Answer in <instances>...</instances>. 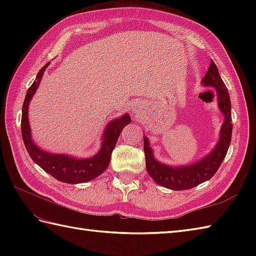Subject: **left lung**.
<instances>
[{
	"instance_id": "obj_1",
	"label": "left lung",
	"mask_w": 256,
	"mask_h": 256,
	"mask_svg": "<svg viewBox=\"0 0 256 256\" xmlns=\"http://www.w3.org/2000/svg\"><path fill=\"white\" fill-rule=\"evenodd\" d=\"M204 86H214L218 94V106L224 114V123L221 128L220 140L216 148L196 164L184 167H170L157 162L150 148L148 140L144 138V153L146 170L156 184L172 190H186L198 186L214 175L224 162L229 150L232 136L231 102L229 92L222 81L216 64L211 60L208 72L202 79Z\"/></svg>"
}]
</instances>
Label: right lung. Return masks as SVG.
<instances>
[{
	"label": "right lung",
	"mask_w": 256,
	"mask_h": 256,
	"mask_svg": "<svg viewBox=\"0 0 256 256\" xmlns=\"http://www.w3.org/2000/svg\"><path fill=\"white\" fill-rule=\"evenodd\" d=\"M50 62L46 64L37 74L36 80L27 90L25 100L22 108V136L25 144V148L28 152L32 160H34L38 166H40L46 172L50 174L57 180L67 182V184H80L89 182L91 179L100 176L101 174L106 170L108 162L111 160V154L116 148L118 138L121 134L124 126L131 122V118L125 114L121 118H116L110 122L106 128L104 138L101 145V150L96 156L86 160H77L74 157H69L67 155L60 154H50L38 148L34 144L30 138V128L28 124V104L32 94H35L38 84L40 82L46 67Z\"/></svg>",
	"instance_id": "right-lung-1"
}]
</instances>
